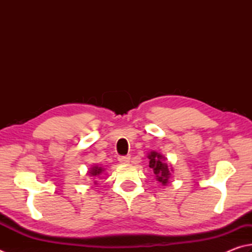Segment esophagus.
Returning <instances> with one entry per match:
<instances>
[{
    "label": "esophagus",
    "instance_id": "esophagus-1",
    "mask_svg": "<svg viewBox=\"0 0 252 252\" xmlns=\"http://www.w3.org/2000/svg\"><path fill=\"white\" fill-rule=\"evenodd\" d=\"M118 161H120V162L123 163V164L129 163L130 156H121V157H118Z\"/></svg>",
    "mask_w": 252,
    "mask_h": 252
}]
</instances>
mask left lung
I'll return each mask as SVG.
<instances>
[{"label": "left lung", "mask_w": 252, "mask_h": 252, "mask_svg": "<svg viewBox=\"0 0 252 252\" xmlns=\"http://www.w3.org/2000/svg\"><path fill=\"white\" fill-rule=\"evenodd\" d=\"M148 159L149 167L154 170L157 181L162 183V185H167L169 183L171 171L172 170L164 162V157L161 154L157 153V151H150L148 154Z\"/></svg>", "instance_id": "1"}]
</instances>
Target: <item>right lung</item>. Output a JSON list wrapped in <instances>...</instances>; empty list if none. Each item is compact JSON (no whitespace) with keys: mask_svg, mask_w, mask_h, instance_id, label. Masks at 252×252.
I'll list each match as a JSON object with an SVG mask.
<instances>
[{"mask_svg":"<svg viewBox=\"0 0 252 252\" xmlns=\"http://www.w3.org/2000/svg\"><path fill=\"white\" fill-rule=\"evenodd\" d=\"M104 171V169L102 167H98V165H93L91 168V170L89 171V174L91 175V177H98L99 174H101ZM96 184V182H95Z\"/></svg>","mask_w":252,"mask_h":252,"instance_id":"add662e5","label":"right lung"}]
</instances>
